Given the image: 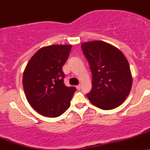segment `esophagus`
I'll return each instance as SVG.
<instances>
[{
    "instance_id": "esophagus-1",
    "label": "esophagus",
    "mask_w": 150,
    "mask_h": 150,
    "mask_svg": "<svg viewBox=\"0 0 150 150\" xmlns=\"http://www.w3.org/2000/svg\"><path fill=\"white\" fill-rule=\"evenodd\" d=\"M81 84H79V85L76 86V89H77V90H81Z\"/></svg>"
}]
</instances>
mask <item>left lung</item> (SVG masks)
Returning <instances> with one entry per match:
<instances>
[{
  "mask_svg": "<svg viewBox=\"0 0 150 150\" xmlns=\"http://www.w3.org/2000/svg\"><path fill=\"white\" fill-rule=\"evenodd\" d=\"M81 50L92 73V90L87 96L104 110L115 109L125 100L132 86L130 66L122 52L108 43H83Z\"/></svg>",
  "mask_w": 150,
  "mask_h": 150,
  "instance_id": "8db88e82",
  "label": "left lung"
}]
</instances>
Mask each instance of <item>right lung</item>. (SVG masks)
I'll use <instances>...</instances> for the list:
<instances>
[{"mask_svg":"<svg viewBox=\"0 0 150 150\" xmlns=\"http://www.w3.org/2000/svg\"><path fill=\"white\" fill-rule=\"evenodd\" d=\"M71 45H52L40 49L27 64L23 84L30 104L38 113L57 117L69 108L76 87L64 84L62 68Z\"/></svg>","mask_w":150,"mask_h":150,"instance_id":"add662e5","label":"right lung"}]
</instances>
